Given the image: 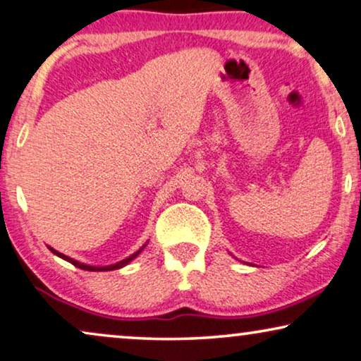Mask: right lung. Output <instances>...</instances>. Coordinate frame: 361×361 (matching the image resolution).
<instances>
[{"instance_id": "add662e5", "label": "right lung", "mask_w": 361, "mask_h": 361, "mask_svg": "<svg viewBox=\"0 0 361 361\" xmlns=\"http://www.w3.org/2000/svg\"><path fill=\"white\" fill-rule=\"evenodd\" d=\"M143 249V247H142ZM142 249H138V251L135 252V254H132L130 257H127V259H123V261H120V262H117V264H112V266H105V267H94V266H85V264H80V262H77V261H74V259H71V257H67V256H64V254H61V252H57V251H54V249L52 247H49V251L51 252H54L56 256H59V257H62V259H66V261H69L71 264H74L75 267H79V269H84V271H114V269H120V267H123L125 264H128L132 261V259H135L138 254L142 252Z\"/></svg>"}]
</instances>
